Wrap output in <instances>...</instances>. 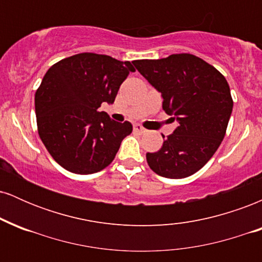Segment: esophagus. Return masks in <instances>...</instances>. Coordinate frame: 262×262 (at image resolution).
Instances as JSON below:
<instances>
[{
	"mask_svg": "<svg viewBox=\"0 0 262 262\" xmlns=\"http://www.w3.org/2000/svg\"><path fill=\"white\" fill-rule=\"evenodd\" d=\"M133 129H134V132H137V133H139V134H143V133H145V132H146V129L144 127H141L140 124H134Z\"/></svg>",
	"mask_w": 262,
	"mask_h": 262,
	"instance_id": "34e87169",
	"label": "esophagus"
}]
</instances>
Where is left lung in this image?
Listing matches in <instances>:
<instances>
[{
	"mask_svg": "<svg viewBox=\"0 0 262 262\" xmlns=\"http://www.w3.org/2000/svg\"><path fill=\"white\" fill-rule=\"evenodd\" d=\"M133 64L161 92L162 110L179 123L159 151L146 154L150 169L167 179L193 175L214 155L225 135L233 111L227 80L192 54L134 60Z\"/></svg>",
	"mask_w": 262,
	"mask_h": 262,
	"instance_id": "8db88e82",
	"label": "left lung"
}]
</instances>
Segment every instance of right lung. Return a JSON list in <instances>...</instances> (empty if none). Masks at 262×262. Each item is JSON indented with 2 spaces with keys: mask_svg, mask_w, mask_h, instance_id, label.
I'll return each instance as SVG.
<instances>
[{
  "mask_svg": "<svg viewBox=\"0 0 262 262\" xmlns=\"http://www.w3.org/2000/svg\"><path fill=\"white\" fill-rule=\"evenodd\" d=\"M130 71L132 62L95 53L62 59L47 71L35 92L38 133L60 166L90 175L113 161L133 125L98 108L113 103Z\"/></svg>",
  "mask_w": 262,
  "mask_h": 262,
  "instance_id": "right-lung-1",
  "label": "right lung"
}]
</instances>
